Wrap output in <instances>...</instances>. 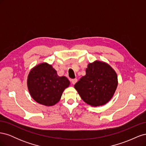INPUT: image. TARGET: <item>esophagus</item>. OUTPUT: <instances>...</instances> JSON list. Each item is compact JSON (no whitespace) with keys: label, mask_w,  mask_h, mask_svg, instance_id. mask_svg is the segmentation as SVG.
Returning <instances> with one entry per match:
<instances>
[{"label":"esophagus","mask_w":146,"mask_h":146,"mask_svg":"<svg viewBox=\"0 0 146 146\" xmlns=\"http://www.w3.org/2000/svg\"><path fill=\"white\" fill-rule=\"evenodd\" d=\"M77 82V78L71 79V82H72V83L73 84V85H74V84H76Z\"/></svg>","instance_id":"obj_1"}]
</instances>
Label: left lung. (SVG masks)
<instances>
[{
    "instance_id": "left-lung-1",
    "label": "left lung",
    "mask_w": 146,
    "mask_h": 146,
    "mask_svg": "<svg viewBox=\"0 0 146 146\" xmlns=\"http://www.w3.org/2000/svg\"><path fill=\"white\" fill-rule=\"evenodd\" d=\"M117 86V76L108 64L99 61L90 63L86 75L74 85L82 100L93 107L103 105L113 96Z\"/></svg>"
}]
</instances>
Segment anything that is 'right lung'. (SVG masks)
I'll list each match as a JSON object with an SVG mask.
<instances>
[{"instance_id":"1","label":"right lung","mask_w":146,"mask_h":146,"mask_svg":"<svg viewBox=\"0 0 146 146\" xmlns=\"http://www.w3.org/2000/svg\"><path fill=\"white\" fill-rule=\"evenodd\" d=\"M69 84L67 78L58 76L56 70L46 63L33 68L27 79L28 89L32 98L45 106H52L58 102Z\"/></svg>"}]
</instances>
